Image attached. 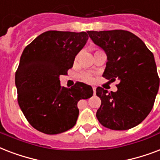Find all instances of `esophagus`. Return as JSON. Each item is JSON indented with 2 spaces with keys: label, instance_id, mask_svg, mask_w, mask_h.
Here are the masks:
<instances>
[{
  "label": "esophagus",
  "instance_id": "esophagus-1",
  "mask_svg": "<svg viewBox=\"0 0 160 160\" xmlns=\"http://www.w3.org/2000/svg\"><path fill=\"white\" fill-rule=\"evenodd\" d=\"M92 89H93V91H94V95H95V90H96V88L95 86H92Z\"/></svg>",
  "mask_w": 160,
  "mask_h": 160
}]
</instances>
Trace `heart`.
<instances>
[{
  "mask_svg": "<svg viewBox=\"0 0 160 160\" xmlns=\"http://www.w3.org/2000/svg\"><path fill=\"white\" fill-rule=\"evenodd\" d=\"M81 78H82L83 80H85L86 82H90V81H91V80H92L91 76H90V75H88V74H82V75H81Z\"/></svg>",
  "mask_w": 160,
  "mask_h": 160,
  "instance_id": "b5f03b06",
  "label": "heart"
}]
</instances>
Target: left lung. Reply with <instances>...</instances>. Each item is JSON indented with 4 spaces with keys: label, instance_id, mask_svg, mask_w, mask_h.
<instances>
[{
    "label": "left lung",
    "instance_id": "1",
    "mask_svg": "<svg viewBox=\"0 0 160 160\" xmlns=\"http://www.w3.org/2000/svg\"><path fill=\"white\" fill-rule=\"evenodd\" d=\"M94 43L105 51L103 76L119 80L115 92L98 87L101 105L96 112L103 126L125 130L139 124L151 111L159 88L154 55L144 41L123 30L87 31Z\"/></svg>",
    "mask_w": 160,
    "mask_h": 160
}]
</instances>
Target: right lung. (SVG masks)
<instances>
[{"instance_id": "add662e5", "label": "right lung", "mask_w": 160, "mask_h": 160, "mask_svg": "<svg viewBox=\"0 0 160 160\" xmlns=\"http://www.w3.org/2000/svg\"><path fill=\"white\" fill-rule=\"evenodd\" d=\"M88 38L84 31H48L24 49L15 77L18 104L39 131L56 134L71 129L79 115L78 101L93 95L90 85L76 82L67 89L60 81Z\"/></svg>"}]
</instances>
